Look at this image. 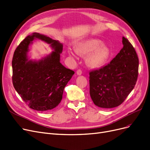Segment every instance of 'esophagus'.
I'll return each instance as SVG.
<instances>
[{"instance_id":"esophagus-1","label":"esophagus","mask_w":150,"mask_h":150,"mask_svg":"<svg viewBox=\"0 0 150 150\" xmlns=\"http://www.w3.org/2000/svg\"><path fill=\"white\" fill-rule=\"evenodd\" d=\"M77 75H81L82 74V71L81 70H78L76 71Z\"/></svg>"}]
</instances>
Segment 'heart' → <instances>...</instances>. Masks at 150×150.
<instances>
[{"mask_svg":"<svg viewBox=\"0 0 150 150\" xmlns=\"http://www.w3.org/2000/svg\"><path fill=\"white\" fill-rule=\"evenodd\" d=\"M69 56L75 59L76 55H86V63L93 69L99 68L106 64L110 55L109 48L103 44L102 41L96 38L88 39L79 43L75 47V51L69 49Z\"/></svg>","mask_w":150,"mask_h":150,"instance_id":"1","label":"heart"}]
</instances>
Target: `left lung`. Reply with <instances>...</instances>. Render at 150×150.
I'll return each instance as SVG.
<instances>
[{"label":"left lung","mask_w":150,"mask_h":150,"mask_svg":"<svg viewBox=\"0 0 150 150\" xmlns=\"http://www.w3.org/2000/svg\"><path fill=\"white\" fill-rule=\"evenodd\" d=\"M123 47L110 64L90 72V94L98 107L110 109L122 103L134 88L138 58L129 40L122 37Z\"/></svg>","instance_id":"8db88e82"}]
</instances>
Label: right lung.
I'll return each mask as SVG.
<instances>
[{"instance_id":"obj_1","label":"right lung","mask_w":150,"mask_h":150,"mask_svg":"<svg viewBox=\"0 0 150 150\" xmlns=\"http://www.w3.org/2000/svg\"><path fill=\"white\" fill-rule=\"evenodd\" d=\"M42 40L53 50L40 59H30L29 47ZM63 45L58 40L33 33L21 42L12 59V81L15 90L30 108L46 111L57 107L62 99L65 86L75 72L60 63Z\"/></svg>"}]
</instances>
